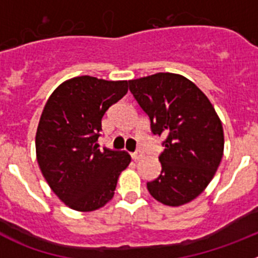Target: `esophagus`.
<instances>
[{
    "instance_id": "1",
    "label": "esophagus",
    "mask_w": 258,
    "mask_h": 258,
    "mask_svg": "<svg viewBox=\"0 0 258 258\" xmlns=\"http://www.w3.org/2000/svg\"><path fill=\"white\" fill-rule=\"evenodd\" d=\"M132 159H133V160H140L141 157L143 156V151H141V150H138V151H136V152H132Z\"/></svg>"
}]
</instances>
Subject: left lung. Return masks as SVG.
<instances>
[{
  "label": "left lung",
  "instance_id": "8db88e82",
  "mask_svg": "<svg viewBox=\"0 0 258 258\" xmlns=\"http://www.w3.org/2000/svg\"><path fill=\"white\" fill-rule=\"evenodd\" d=\"M129 90L149 117L151 133L165 138L161 173L147 182V190L165 206L191 202L208 186L222 159L220 117L207 95L181 75L131 80Z\"/></svg>",
  "mask_w": 258,
  "mask_h": 258
}]
</instances>
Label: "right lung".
Listing matches in <instances>:
<instances>
[{"mask_svg": "<svg viewBox=\"0 0 258 258\" xmlns=\"http://www.w3.org/2000/svg\"><path fill=\"white\" fill-rule=\"evenodd\" d=\"M127 93V81L80 76L47 99L36 133V155L50 188L75 211L92 212L113 198L125 151L99 150L102 117Z\"/></svg>", "mask_w": 258, "mask_h": 258, "instance_id": "1", "label": "right lung"}]
</instances>
